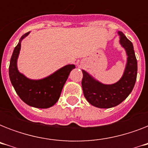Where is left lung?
<instances>
[{
  "instance_id": "8db88e82",
  "label": "left lung",
  "mask_w": 148,
  "mask_h": 148,
  "mask_svg": "<svg viewBox=\"0 0 148 148\" xmlns=\"http://www.w3.org/2000/svg\"><path fill=\"white\" fill-rule=\"evenodd\" d=\"M120 43L127 55L126 67L120 81L113 84H103L96 81L82 71L83 78L81 85L84 95L91 105L99 108L115 107L124 101L133 90L138 74V62L132 43L124 34L119 31Z\"/></svg>"
}]
</instances>
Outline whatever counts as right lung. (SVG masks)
Listing matches in <instances>:
<instances>
[{
    "label": "right lung",
    "instance_id": "obj_1",
    "mask_svg": "<svg viewBox=\"0 0 148 148\" xmlns=\"http://www.w3.org/2000/svg\"><path fill=\"white\" fill-rule=\"evenodd\" d=\"M29 33L27 32L22 36L13 51L9 66L10 82L16 93L24 103L37 108H51L58 101L70 72L75 68V66L66 65L50 76L40 80H31L21 74L17 67V58L21 40Z\"/></svg>",
    "mask_w": 148,
    "mask_h": 148
}]
</instances>
